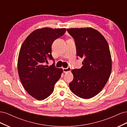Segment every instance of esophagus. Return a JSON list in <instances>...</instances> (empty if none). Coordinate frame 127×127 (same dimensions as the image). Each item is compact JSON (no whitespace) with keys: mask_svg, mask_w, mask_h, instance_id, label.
<instances>
[{"mask_svg":"<svg viewBox=\"0 0 127 127\" xmlns=\"http://www.w3.org/2000/svg\"><path fill=\"white\" fill-rule=\"evenodd\" d=\"M63 71L64 72H69L71 70V69L70 67H67V68H63Z\"/></svg>","mask_w":127,"mask_h":127,"instance_id":"1","label":"esophagus"}]
</instances>
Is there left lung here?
I'll return each instance as SVG.
<instances>
[{
    "label": "left lung",
    "mask_w": 127,
    "mask_h": 127,
    "mask_svg": "<svg viewBox=\"0 0 127 127\" xmlns=\"http://www.w3.org/2000/svg\"><path fill=\"white\" fill-rule=\"evenodd\" d=\"M75 40L77 56L83 59V66L72 69L71 91L77 96L94 97L105 86L112 70L108 43L102 34L93 28L67 29Z\"/></svg>",
    "instance_id": "obj_1"
}]
</instances>
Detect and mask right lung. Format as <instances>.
Here are the masks:
<instances>
[{
  "mask_svg": "<svg viewBox=\"0 0 127 127\" xmlns=\"http://www.w3.org/2000/svg\"><path fill=\"white\" fill-rule=\"evenodd\" d=\"M66 29L45 28L34 31L26 37L19 53L17 68L19 77L25 90L32 97L41 101L53 92L63 69L45 63L54 61L51 55L53 42L63 36Z\"/></svg>",
  "mask_w": 127,
  "mask_h": 127,
  "instance_id": "obj_1",
  "label": "right lung"
}]
</instances>
